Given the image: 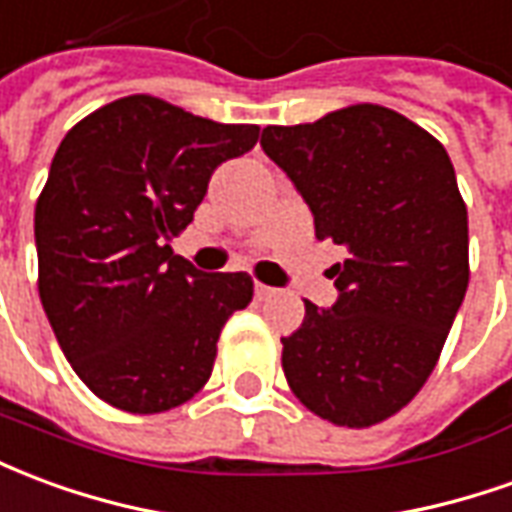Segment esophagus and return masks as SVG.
Wrapping results in <instances>:
<instances>
[{
	"mask_svg": "<svg viewBox=\"0 0 512 512\" xmlns=\"http://www.w3.org/2000/svg\"><path fill=\"white\" fill-rule=\"evenodd\" d=\"M253 292H256V297H259V300H264V297H270L275 292L273 286H267V284H256L253 286Z\"/></svg>",
	"mask_w": 512,
	"mask_h": 512,
	"instance_id": "1",
	"label": "esophagus"
}]
</instances>
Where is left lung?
Returning <instances> with one entry per match:
<instances>
[{
    "label": "left lung",
    "instance_id": "1",
    "mask_svg": "<svg viewBox=\"0 0 512 512\" xmlns=\"http://www.w3.org/2000/svg\"><path fill=\"white\" fill-rule=\"evenodd\" d=\"M262 148L347 259L336 303L284 344L289 389L339 427H369L413 400L436 366L469 286V217L433 134L378 104L267 126Z\"/></svg>",
    "mask_w": 512,
    "mask_h": 512
}]
</instances>
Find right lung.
<instances>
[{
	"mask_svg": "<svg viewBox=\"0 0 512 512\" xmlns=\"http://www.w3.org/2000/svg\"><path fill=\"white\" fill-rule=\"evenodd\" d=\"M259 140L154 96H126L65 134L35 206L38 289L65 358L96 397L170 411L212 375L245 273H204L170 248L209 179Z\"/></svg>",
	"mask_w": 512,
	"mask_h": 512,
	"instance_id": "obj_1",
	"label": "right lung"
}]
</instances>
